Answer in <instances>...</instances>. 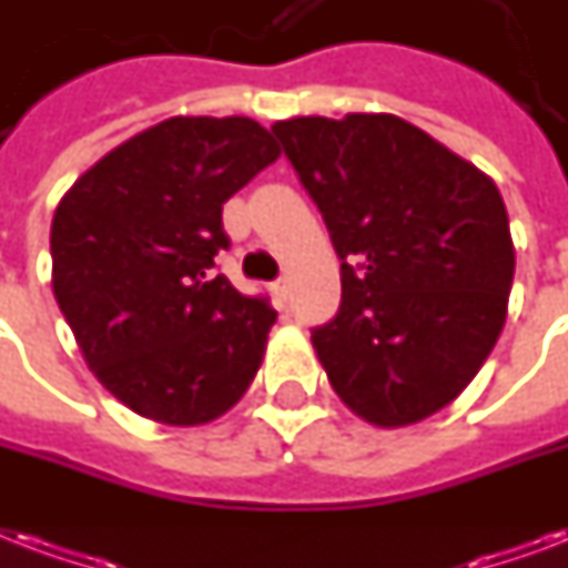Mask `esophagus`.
I'll return each mask as SVG.
<instances>
[{"label":"esophagus","instance_id":"obj_1","mask_svg":"<svg viewBox=\"0 0 568 568\" xmlns=\"http://www.w3.org/2000/svg\"><path fill=\"white\" fill-rule=\"evenodd\" d=\"M271 292L276 294V301L283 303L285 297H288V280H276V283L271 285Z\"/></svg>","mask_w":568,"mask_h":568}]
</instances>
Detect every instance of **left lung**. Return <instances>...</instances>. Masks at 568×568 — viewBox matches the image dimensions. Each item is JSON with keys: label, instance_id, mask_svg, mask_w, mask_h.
<instances>
[{"label": "left lung", "instance_id": "8db88e82", "mask_svg": "<svg viewBox=\"0 0 568 568\" xmlns=\"http://www.w3.org/2000/svg\"><path fill=\"white\" fill-rule=\"evenodd\" d=\"M342 258V306L313 331L331 387L399 428L476 378L506 324L515 246L483 169L389 112L276 121Z\"/></svg>", "mask_w": 568, "mask_h": 568}]
</instances>
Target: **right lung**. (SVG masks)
Wrapping results in <instances>:
<instances>
[{"label":"right lung","mask_w":568,"mask_h":568,"mask_svg":"<svg viewBox=\"0 0 568 568\" xmlns=\"http://www.w3.org/2000/svg\"><path fill=\"white\" fill-rule=\"evenodd\" d=\"M276 158L246 115H175L103 154L55 207V303L133 414L205 426L253 384L276 313L211 267L229 246L226 199Z\"/></svg>","instance_id":"obj_1"}]
</instances>
